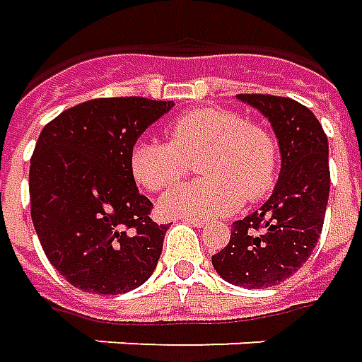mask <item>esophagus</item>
Returning <instances> with one entry per match:
<instances>
[{
	"label": "esophagus",
	"mask_w": 362,
	"mask_h": 362,
	"mask_svg": "<svg viewBox=\"0 0 362 362\" xmlns=\"http://www.w3.org/2000/svg\"><path fill=\"white\" fill-rule=\"evenodd\" d=\"M185 223H189L191 227H205L207 225V219H199V217H185Z\"/></svg>",
	"instance_id": "esophagus-1"
}]
</instances>
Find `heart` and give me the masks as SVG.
<instances>
[{
    "instance_id": "heart-1",
    "label": "heart",
    "mask_w": 362,
    "mask_h": 362,
    "mask_svg": "<svg viewBox=\"0 0 362 362\" xmlns=\"http://www.w3.org/2000/svg\"><path fill=\"white\" fill-rule=\"evenodd\" d=\"M167 141H137L129 169L147 191L167 189L191 171L197 159L207 177L173 187L161 209L171 217H217L237 211L245 197L263 199L277 183L281 153L271 131L237 111L199 107L167 125Z\"/></svg>"
}]
</instances>
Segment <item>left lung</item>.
Here are the masks:
<instances>
[{
	"label": "left lung",
	"instance_id": "left-lung-1",
	"mask_svg": "<svg viewBox=\"0 0 362 362\" xmlns=\"http://www.w3.org/2000/svg\"><path fill=\"white\" fill-rule=\"evenodd\" d=\"M265 115L279 139L281 175L265 205L235 221L211 263L227 283L267 288L297 273L322 231L331 189L329 141L311 109L288 97L237 95Z\"/></svg>",
	"mask_w": 362,
	"mask_h": 362
}]
</instances>
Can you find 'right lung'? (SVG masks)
<instances>
[{
    "mask_svg": "<svg viewBox=\"0 0 362 362\" xmlns=\"http://www.w3.org/2000/svg\"><path fill=\"white\" fill-rule=\"evenodd\" d=\"M173 101L103 97L49 121L31 155V219L49 263L85 293L121 295L157 267L169 225L129 169L131 147Z\"/></svg>",
    "mask_w": 362,
    "mask_h": 362,
    "instance_id": "add662e5",
    "label": "right lung"
}]
</instances>
